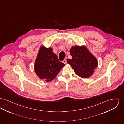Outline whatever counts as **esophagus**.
<instances>
[{
  "label": "esophagus",
  "instance_id": "1",
  "mask_svg": "<svg viewBox=\"0 0 124 124\" xmlns=\"http://www.w3.org/2000/svg\"><path fill=\"white\" fill-rule=\"evenodd\" d=\"M62 62H63V63H64L65 64H66V63H67V62H66V59H64V60H63Z\"/></svg>",
  "mask_w": 124,
  "mask_h": 124
}]
</instances>
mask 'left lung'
I'll return each mask as SVG.
<instances>
[{
    "instance_id": "8db88e82",
    "label": "left lung",
    "mask_w": 124,
    "mask_h": 124,
    "mask_svg": "<svg viewBox=\"0 0 124 124\" xmlns=\"http://www.w3.org/2000/svg\"><path fill=\"white\" fill-rule=\"evenodd\" d=\"M70 54L72 58L67 59V62L78 76L88 78L95 73L98 61L86 46H73L70 50Z\"/></svg>"
}]
</instances>
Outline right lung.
I'll use <instances>...</instances> for the list:
<instances>
[{
	"instance_id": "obj_1",
	"label": "right lung",
	"mask_w": 124,
	"mask_h": 124,
	"mask_svg": "<svg viewBox=\"0 0 124 124\" xmlns=\"http://www.w3.org/2000/svg\"><path fill=\"white\" fill-rule=\"evenodd\" d=\"M52 47L47 48L41 46L34 64L36 73L41 80L46 82L53 80L65 65L58 60V56L53 52Z\"/></svg>"
}]
</instances>
